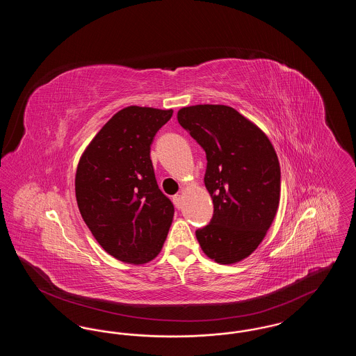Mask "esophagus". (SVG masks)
<instances>
[{"instance_id": "obj_1", "label": "esophagus", "mask_w": 356, "mask_h": 356, "mask_svg": "<svg viewBox=\"0 0 356 356\" xmlns=\"http://www.w3.org/2000/svg\"><path fill=\"white\" fill-rule=\"evenodd\" d=\"M173 203L176 205V208H181V195L180 193H177V195H175L173 196Z\"/></svg>"}]
</instances>
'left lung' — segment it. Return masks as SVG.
I'll use <instances>...</instances> for the list:
<instances>
[{"mask_svg": "<svg viewBox=\"0 0 356 356\" xmlns=\"http://www.w3.org/2000/svg\"><path fill=\"white\" fill-rule=\"evenodd\" d=\"M179 124L205 151L204 184L213 216L196 231L204 254L234 264L266 236L280 200V165L271 141L254 122L227 105H193Z\"/></svg>", "mask_w": 356, "mask_h": 356, "instance_id": "obj_1", "label": "left lung"}]
</instances>
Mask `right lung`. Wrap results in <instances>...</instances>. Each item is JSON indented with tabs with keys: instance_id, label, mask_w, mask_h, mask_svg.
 <instances>
[{
	"instance_id": "add662e5",
	"label": "right lung",
	"mask_w": 356,
	"mask_h": 356,
	"mask_svg": "<svg viewBox=\"0 0 356 356\" xmlns=\"http://www.w3.org/2000/svg\"><path fill=\"white\" fill-rule=\"evenodd\" d=\"M173 111L127 106L83 153L76 199L92 235L124 263L144 264L163 248L175 208L157 186L151 145Z\"/></svg>"
}]
</instances>
